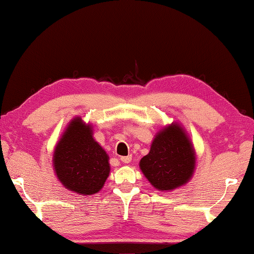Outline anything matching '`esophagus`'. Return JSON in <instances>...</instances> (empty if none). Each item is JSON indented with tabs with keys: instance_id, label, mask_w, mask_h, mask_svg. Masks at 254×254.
Wrapping results in <instances>:
<instances>
[{
	"instance_id": "34e87169",
	"label": "esophagus",
	"mask_w": 254,
	"mask_h": 254,
	"mask_svg": "<svg viewBox=\"0 0 254 254\" xmlns=\"http://www.w3.org/2000/svg\"><path fill=\"white\" fill-rule=\"evenodd\" d=\"M120 161H122L123 163H130L131 162V155H128V156H123L122 158H120Z\"/></svg>"
}]
</instances>
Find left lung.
Masks as SVG:
<instances>
[{"label":"left lung","instance_id":"1","mask_svg":"<svg viewBox=\"0 0 254 254\" xmlns=\"http://www.w3.org/2000/svg\"><path fill=\"white\" fill-rule=\"evenodd\" d=\"M139 166L157 190H171L184 185L192 177L195 156L182 127L174 124L159 131Z\"/></svg>","mask_w":254,"mask_h":254}]
</instances>
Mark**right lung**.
<instances>
[{
	"label": "right lung",
	"mask_w": 254,
	"mask_h": 254,
	"mask_svg": "<svg viewBox=\"0 0 254 254\" xmlns=\"http://www.w3.org/2000/svg\"><path fill=\"white\" fill-rule=\"evenodd\" d=\"M108 155L91 135V127L80 118L71 122L57 145L53 165L66 189L83 195L100 190L109 175Z\"/></svg>",
	"instance_id": "obj_1"
}]
</instances>
